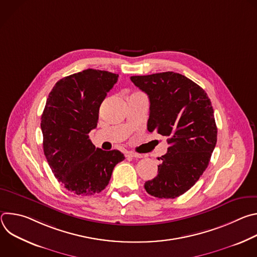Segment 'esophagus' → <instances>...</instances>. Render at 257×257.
Here are the masks:
<instances>
[{
	"label": "esophagus",
	"mask_w": 257,
	"mask_h": 257,
	"mask_svg": "<svg viewBox=\"0 0 257 257\" xmlns=\"http://www.w3.org/2000/svg\"><path fill=\"white\" fill-rule=\"evenodd\" d=\"M127 157L140 159V158H142V155H140V154H136V153H133V152H129V153H127Z\"/></svg>",
	"instance_id": "34e87169"
}]
</instances>
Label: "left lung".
<instances>
[{
    "mask_svg": "<svg viewBox=\"0 0 257 257\" xmlns=\"http://www.w3.org/2000/svg\"><path fill=\"white\" fill-rule=\"evenodd\" d=\"M150 98L148 130L168 137L158 175L144 183L149 194L176 198L188 191L203 174L216 144L217 128L206 92L175 72L131 76Z\"/></svg>",
    "mask_w": 257,
    "mask_h": 257,
    "instance_id": "left-lung-1",
    "label": "left lung"
}]
</instances>
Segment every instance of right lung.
<instances>
[{"label":"right lung","mask_w":257,"mask_h":257,"mask_svg":"<svg viewBox=\"0 0 257 257\" xmlns=\"http://www.w3.org/2000/svg\"><path fill=\"white\" fill-rule=\"evenodd\" d=\"M118 77L107 71L83 70L59 80L47 99L41 122L44 153L58 181L77 195L103 190L115 166L125 159L119 151L95 149L88 136Z\"/></svg>","instance_id":"add662e5"}]
</instances>
